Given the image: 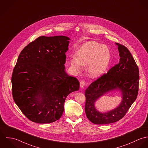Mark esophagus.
<instances>
[{"label": "esophagus", "instance_id": "34e87169", "mask_svg": "<svg viewBox=\"0 0 148 148\" xmlns=\"http://www.w3.org/2000/svg\"><path fill=\"white\" fill-rule=\"evenodd\" d=\"M85 85H86V82H85V81L82 80V81L80 82V87H81L82 88H84V87L85 86Z\"/></svg>", "mask_w": 148, "mask_h": 148}]
</instances>
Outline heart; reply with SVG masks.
<instances>
[{"instance_id": "1", "label": "heart", "mask_w": 148, "mask_h": 148, "mask_svg": "<svg viewBox=\"0 0 148 148\" xmlns=\"http://www.w3.org/2000/svg\"><path fill=\"white\" fill-rule=\"evenodd\" d=\"M110 60L108 49L97 42L91 41L84 44L76 54V58L70 61L74 71L82 72L86 66L88 77L95 79L100 76L107 69Z\"/></svg>"}]
</instances>
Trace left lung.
Returning a JSON list of instances; mask_svg holds the SVG:
<instances>
[{
	"label": "left lung",
	"instance_id": "left-lung-1",
	"mask_svg": "<svg viewBox=\"0 0 148 148\" xmlns=\"http://www.w3.org/2000/svg\"><path fill=\"white\" fill-rule=\"evenodd\" d=\"M119 52V62L103 74L85 91V112L87 118L93 123L103 125L114 123L122 119L137 97L139 84V69L129 49L123 45L115 43ZM119 89L122 101L116 108L104 113L98 112L95 101L107 92Z\"/></svg>",
	"mask_w": 148,
	"mask_h": 148
}]
</instances>
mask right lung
Returning a JSON list of instances; mask_svg holds the SVG:
<instances>
[{"mask_svg": "<svg viewBox=\"0 0 148 148\" xmlns=\"http://www.w3.org/2000/svg\"><path fill=\"white\" fill-rule=\"evenodd\" d=\"M66 36H41L28 44L19 55L13 69L12 97L22 113L31 121L49 123L58 120L64 102L80 83L65 71Z\"/></svg>", "mask_w": 148, "mask_h": 148, "instance_id": "1", "label": "right lung"}]
</instances>
